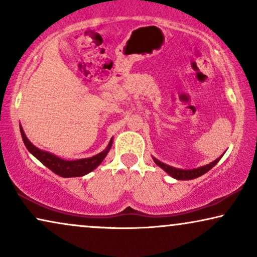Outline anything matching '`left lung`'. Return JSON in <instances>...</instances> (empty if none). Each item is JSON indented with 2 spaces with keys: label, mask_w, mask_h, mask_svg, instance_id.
<instances>
[{
  "label": "left lung",
  "mask_w": 257,
  "mask_h": 257,
  "mask_svg": "<svg viewBox=\"0 0 257 257\" xmlns=\"http://www.w3.org/2000/svg\"><path fill=\"white\" fill-rule=\"evenodd\" d=\"M221 158H222V156H221L220 158H217L216 160H214L213 163L206 165V166L194 168V170H180V168L168 166V165L161 163V161H159V160H157L156 158H153V159H154V163H156L159 167L163 168L164 171H166L167 173L171 175V177L178 179V180H192V179L199 178V177H201L202 174L207 173L210 168H213L217 163H219Z\"/></svg>",
  "instance_id": "left-lung-1"
}]
</instances>
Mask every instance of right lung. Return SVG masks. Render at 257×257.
Segmentation results:
<instances>
[{"label": "right lung", "mask_w": 257, "mask_h": 257, "mask_svg": "<svg viewBox=\"0 0 257 257\" xmlns=\"http://www.w3.org/2000/svg\"><path fill=\"white\" fill-rule=\"evenodd\" d=\"M20 130L21 135H22L24 145H26L28 151H29L34 157H36L44 166H47L49 168V170H51L54 173L61 175L63 178L83 177V175L90 173L91 171H93L94 168L99 166L100 163L104 160V158L106 157L107 152L110 151L112 146L111 140L108 146L106 147V150L103 151V152L99 154H97V156L79 160H63L61 158L54 156V154L44 152V151L37 149V147L34 146L33 144L29 142V139L27 138L22 127H20Z\"/></svg>", "instance_id": "obj_1"}]
</instances>
